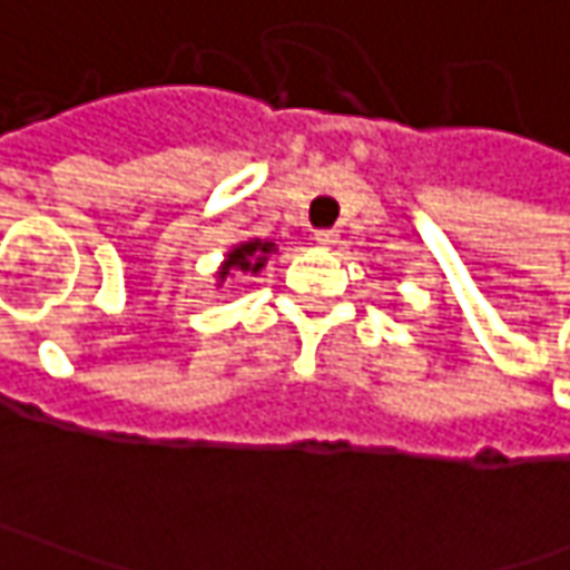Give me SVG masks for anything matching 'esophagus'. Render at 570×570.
I'll return each instance as SVG.
<instances>
[{
	"label": "esophagus",
	"mask_w": 570,
	"mask_h": 570,
	"mask_svg": "<svg viewBox=\"0 0 570 570\" xmlns=\"http://www.w3.org/2000/svg\"><path fill=\"white\" fill-rule=\"evenodd\" d=\"M314 240H317L320 247H333V244L340 240V234H336L333 228H320V230H314Z\"/></svg>",
	"instance_id": "esophagus-1"
}]
</instances>
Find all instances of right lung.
I'll return each mask as SVG.
<instances>
[{
    "label": "right lung",
    "instance_id": "right-lung-1",
    "mask_svg": "<svg viewBox=\"0 0 570 570\" xmlns=\"http://www.w3.org/2000/svg\"><path fill=\"white\" fill-rule=\"evenodd\" d=\"M273 253H278V244H275V240H263V237H247V240L234 244V247L225 253L218 273H215V285L222 288V285H225L228 278H234V275H259L263 273V266H266V259H269Z\"/></svg>",
    "mask_w": 570,
    "mask_h": 570
}]
</instances>
